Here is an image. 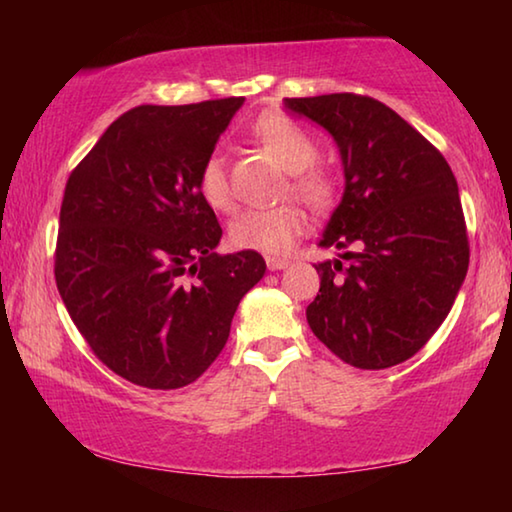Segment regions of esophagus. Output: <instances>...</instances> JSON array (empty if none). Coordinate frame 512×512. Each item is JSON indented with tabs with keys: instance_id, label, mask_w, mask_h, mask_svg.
<instances>
[{
	"instance_id": "1",
	"label": "esophagus",
	"mask_w": 512,
	"mask_h": 512,
	"mask_svg": "<svg viewBox=\"0 0 512 512\" xmlns=\"http://www.w3.org/2000/svg\"><path fill=\"white\" fill-rule=\"evenodd\" d=\"M289 264H291L289 259H284V257H271V255L266 257V266H268V271H284V268H287Z\"/></svg>"
}]
</instances>
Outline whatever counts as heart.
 <instances>
[{
	"mask_svg": "<svg viewBox=\"0 0 512 512\" xmlns=\"http://www.w3.org/2000/svg\"><path fill=\"white\" fill-rule=\"evenodd\" d=\"M253 140L266 153L293 173L291 189L309 207H325L332 201V183L320 171L309 169L318 158V146L305 128L284 115H264L250 128ZM198 192L214 210H225L232 203L228 169L221 153H212L198 171ZM305 228V216L293 205L271 210H244L232 219L228 237L237 248L259 253H282Z\"/></svg>",
	"mask_w": 512,
	"mask_h": 512,
	"instance_id": "b5f03b06",
	"label": "heart"
}]
</instances>
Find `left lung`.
<instances>
[{"label":"left lung","instance_id":"8db88e82","mask_svg":"<svg viewBox=\"0 0 512 512\" xmlns=\"http://www.w3.org/2000/svg\"><path fill=\"white\" fill-rule=\"evenodd\" d=\"M284 108L336 142L345 187L318 246L354 248L316 264L307 323L354 368L397 366L443 325L470 264L454 173L381 101L341 92L284 99Z\"/></svg>","mask_w":512,"mask_h":512}]
</instances>
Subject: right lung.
Here are the masks:
<instances>
[{"instance_id": "1", "label": "right lung", "mask_w": 512, "mask_h": 512, "mask_svg": "<svg viewBox=\"0 0 512 512\" xmlns=\"http://www.w3.org/2000/svg\"><path fill=\"white\" fill-rule=\"evenodd\" d=\"M241 106H137L67 180L58 293L92 352L137 386L171 391L201 377L266 273L255 250L216 253L223 230L198 192V171Z\"/></svg>"}]
</instances>
